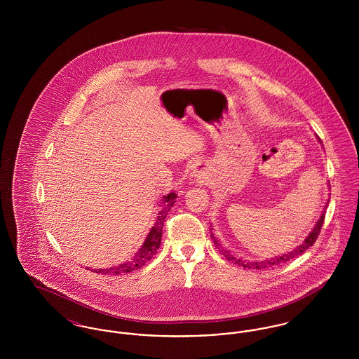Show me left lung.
Returning <instances> with one entry per match:
<instances>
[{
  "instance_id": "left-lung-1",
  "label": "left lung",
  "mask_w": 359,
  "mask_h": 359,
  "mask_svg": "<svg viewBox=\"0 0 359 359\" xmlns=\"http://www.w3.org/2000/svg\"><path fill=\"white\" fill-rule=\"evenodd\" d=\"M316 138H318V141L322 144L320 138L318 136H316ZM327 205H328V202H327ZM325 208H327V205L325 207V211H322V215H320L319 221L313 226L312 231L308 234L307 238L304 239V242H303L302 245H299V246H297L296 249H293L292 252L284 253V255H281V256L273 257V258H271V259H264V261H246V259H243V258H239V257L231 255L230 250H227L226 248H223L222 245H221V242H219V239L214 236V233H211V238H212L215 246L219 249V252L222 253L223 256L226 257L229 261L237 264L239 266H243V268H248V269H265V268H271V266H274V265H280V264H283V262H287V261H290V259L294 258V257L300 256L302 253H304V252L307 250L309 246H312V245L315 243V241H316L319 233H320V229H322V226H323V223H325Z\"/></svg>"
}]
</instances>
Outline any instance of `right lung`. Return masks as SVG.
<instances>
[{
  "instance_id": "1",
  "label": "right lung",
  "mask_w": 359,
  "mask_h": 359,
  "mask_svg": "<svg viewBox=\"0 0 359 359\" xmlns=\"http://www.w3.org/2000/svg\"><path fill=\"white\" fill-rule=\"evenodd\" d=\"M177 198L176 192L172 191L168 195H165L161 201V208L157 214L156 222H154L148 237L144 241V243L141 245V248L138 249L136 255L133 258H130V261H126L123 264H120L118 266H113L109 269H95L94 272L97 273L103 274H122L130 273L133 271H137L140 268H142L152 257L157 253L160 243H161V234H163V226H164V221L167 214L170 212L173 205H175V199Z\"/></svg>"
}]
</instances>
